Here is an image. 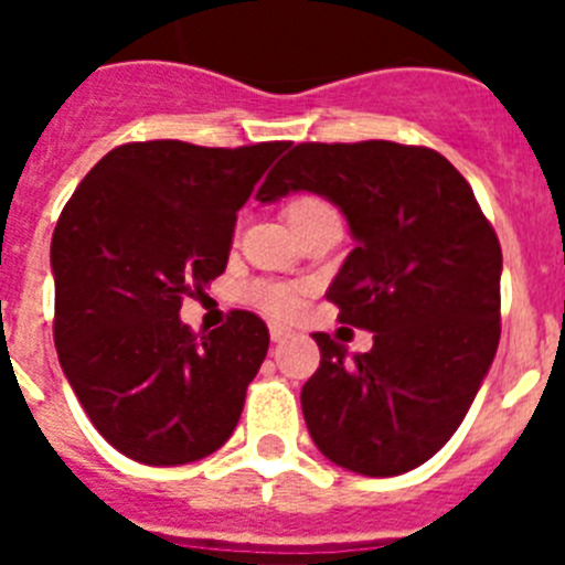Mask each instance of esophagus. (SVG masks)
<instances>
[{
  "mask_svg": "<svg viewBox=\"0 0 565 565\" xmlns=\"http://www.w3.org/2000/svg\"><path fill=\"white\" fill-rule=\"evenodd\" d=\"M291 337V331L282 326H271V342H286V339Z\"/></svg>",
  "mask_w": 565,
  "mask_h": 565,
  "instance_id": "1",
  "label": "esophagus"
}]
</instances>
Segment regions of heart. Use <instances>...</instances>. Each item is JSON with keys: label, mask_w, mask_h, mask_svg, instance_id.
I'll return each mask as SVG.
<instances>
[{"label": "heart", "mask_w": 565, "mask_h": 565, "mask_svg": "<svg viewBox=\"0 0 565 565\" xmlns=\"http://www.w3.org/2000/svg\"><path fill=\"white\" fill-rule=\"evenodd\" d=\"M326 209L331 206H328L322 198H317V194H297V198L286 206V217L288 223H294L299 221V217H308V214L326 212ZM246 297L252 299L254 306L263 308V311L271 313V317L277 319L294 317V313L299 311V306H302V294H299V288L279 286V282H257V286L248 288Z\"/></svg>", "instance_id": "heart-1"}]
</instances>
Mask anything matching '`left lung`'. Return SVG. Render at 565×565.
Returning <instances> with one entry per match:
<instances>
[{"instance_id":"obj_1","label":"left lung","mask_w":565,"mask_h":565,"mask_svg":"<svg viewBox=\"0 0 565 565\" xmlns=\"http://www.w3.org/2000/svg\"><path fill=\"white\" fill-rule=\"evenodd\" d=\"M331 201L356 248L328 299L373 331L367 353L313 333L319 367L302 416L326 458L359 476L416 469L450 441L501 339V243L444 154L393 141L297 143L259 186Z\"/></svg>"}]
</instances>
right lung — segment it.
I'll list each match as a JSON object with an SVG mask.
<instances>
[{
    "label": "right lung",
    "mask_w": 565,
    "mask_h": 565,
    "mask_svg": "<svg viewBox=\"0 0 565 565\" xmlns=\"http://www.w3.org/2000/svg\"><path fill=\"white\" fill-rule=\"evenodd\" d=\"M286 149L124 143L89 169L58 217V362L89 422L132 461H201L237 427L268 351L266 322L232 311L198 337L181 302L226 271L237 212Z\"/></svg>",
    "instance_id": "add662e5"
}]
</instances>
